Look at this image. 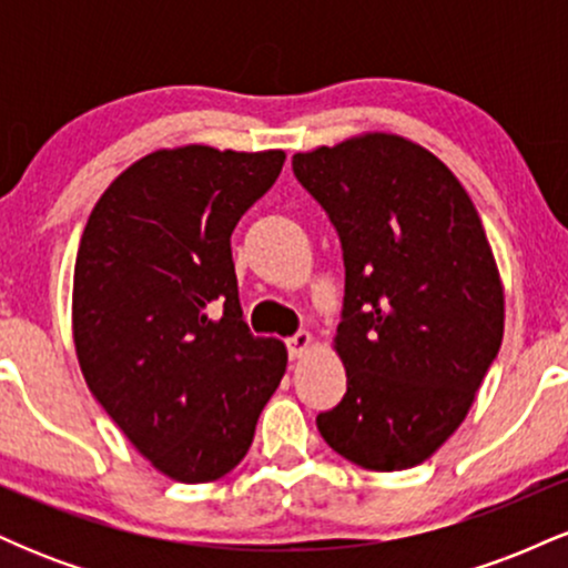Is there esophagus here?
<instances>
[{
  "label": "esophagus",
  "mask_w": 568,
  "mask_h": 568,
  "mask_svg": "<svg viewBox=\"0 0 568 568\" xmlns=\"http://www.w3.org/2000/svg\"><path fill=\"white\" fill-rule=\"evenodd\" d=\"M312 344H315L312 334H306V331H298L296 336L288 338V355L293 357V361H298V357H304L306 352L312 349Z\"/></svg>",
  "instance_id": "34e87169"
}]
</instances>
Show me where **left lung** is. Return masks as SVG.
<instances>
[{
    "label": "left lung",
    "instance_id": "left-lung-1",
    "mask_svg": "<svg viewBox=\"0 0 568 568\" xmlns=\"http://www.w3.org/2000/svg\"><path fill=\"white\" fill-rule=\"evenodd\" d=\"M344 247L334 349L347 395L323 440L376 473L422 465L456 433L505 334L499 266L465 186L419 143L361 133L293 154Z\"/></svg>",
    "mask_w": 568,
    "mask_h": 568
}]
</instances>
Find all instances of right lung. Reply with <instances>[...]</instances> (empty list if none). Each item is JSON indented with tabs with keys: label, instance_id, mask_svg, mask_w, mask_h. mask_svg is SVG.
<instances>
[{
	"label": "right lung",
	"instance_id": "1",
	"mask_svg": "<svg viewBox=\"0 0 568 568\" xmlns=\"http://www.w3.org/2000/svg\"><path fill=\"white\" fill-rule=\"evenodd\" d=\"M283 149H158L109 184L74 264L71 334L90 393L168 478L243 462L288 349L253 336L230 237L277 181Z\"/></svg>",
	"mask_w": 568,
	"mask_h": 568
}]
</instances>
